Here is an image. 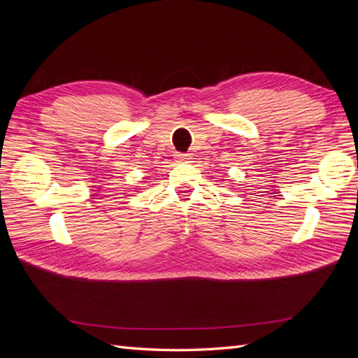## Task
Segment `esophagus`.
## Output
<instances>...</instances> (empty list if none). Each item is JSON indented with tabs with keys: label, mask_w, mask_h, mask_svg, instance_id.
Instances as JSON below:
<instances>
[{
	"label": "esophagus",
	"mask_w": 358,
	"mask_h": 358,
	"mask_svg": "<svg viewBox=\"0 0 358 358\" xmlns=\"http://www.w3.org/2000/svg\"><path fill=\"white\" fill-rule=\"evenodd\" d=\"M176 159L179 161V162H189V159H191V155L189 154H176Z\"/></svg>",
	"instance_id": "obj_1"
}]
</instances>
